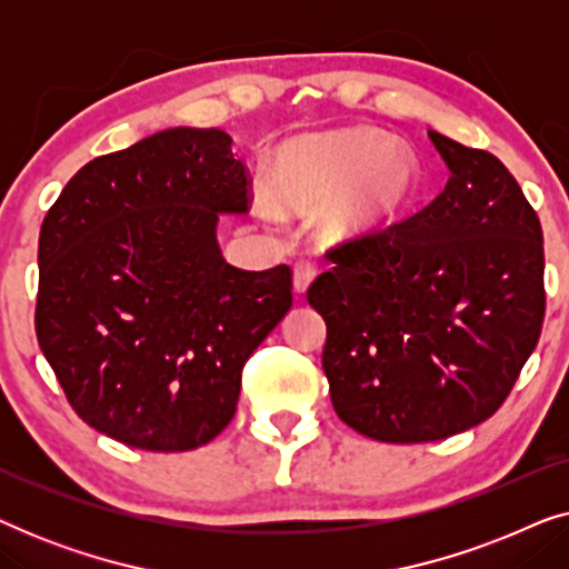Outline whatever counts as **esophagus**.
Returning a JSON list of instances; mask_svg holds the SVG:
<instances>
[{
    "mask_svg": "<svg viewBox=\"0 0 569 569\" xmlns=\"http://www.w3.org/2000/svg\"><path fill=\"white\" fill-rule=\"evenodd\" d=\"M316 279V263L308 261V259H300L295 263V271H292V282H295V292L302 295L310 287V282Z\"/></svg>",
    "mask_w": 569,
    "mask_h": 569,
    "instance_id": "34e87169",
    "label": "esophagus"
}]
</instances>
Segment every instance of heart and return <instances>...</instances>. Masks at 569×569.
<instances>
[{
    "instance_id": "obj_1",
    "label": "heart",
    "mask_w": 569,
    "mask_h": 569,
    "mask_svg": "<svg viewBox=\"0 0 569 569\" xmlns=\"http://www.w3.org/2000/svg\"><path fill=\"white\" fill-rule=\"evenodd\" d=\"M419 186L417 158L403 144L368 129L308 137L279 152L277 201L292 212H316L329 238H355L383 228L409 204Z\"/></svg>"
}]
</instances>
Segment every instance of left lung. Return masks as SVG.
I'll list each match as a JSON object with an SVG mask.
<instances>
[{"instance_id": "left-lung-1", "label": "left lung", "mask_w": 569, "mask_h": 569, "mask_svg": "<svg viewBox=\"0 0 569 569\" xmlns=\"http://www.w3.org/2000/svg\"><path fill=\"white\" fill-rule=\"evenodd\" d=\"M450 178L407 220L329 248L308 302L341 422L380 442L471 430L508 399L541 337L539 214L495 154L427 131Z\"/></svg>"}]
</instances>
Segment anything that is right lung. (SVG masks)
Returning <instances> with one entry per match:
<instances>
[{"label": "right lung", "mask_w": 569, "mask_h": 569, "mask_svg": "<svg viewBox=\"0 0 569 569\" xmlns=\"http://www.w3.org/2000/svg\"><path fill=\"white\" fill-rule=\"evenodd\" d=\"M251 207L220 129H166L90 160L43 217L36 337L82 422L176 453L236 415L253 349L292 306V271L222 259L217 220Z\"/></svg>", "instance_id": "add662e5"}]
</instances>
